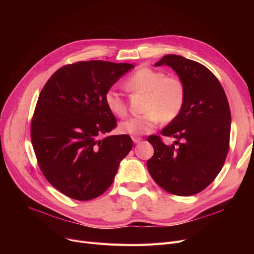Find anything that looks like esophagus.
Listing matches in <instances>:
<instances>
[{
  "label": "esophagus",
  "instance_id": "1",
  "mask_svg": "<svg viewBox=\"0 0 254 254\" xmlns=\"http://www.w3.org/2000/svg\"><path fill=\"white\" fill-rule=\"evenodd\" d=\"M131 139H132V142H134V143H139V142H141V141H142V138H140V137H136V136H132V137H131Z\"/></svg>",
  "mask_w": 254,
  "mask_h": 254
}]
</instances>
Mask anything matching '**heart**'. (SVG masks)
Instances as JSON below:
<instances>
[{"mask_svg":"<svg viewBox=\"0 0 254 254\" xmlns=\"http://www.w3.org/2000/svg\"><path fill=\"white\" fill-rule=\"evenodd\" d=\"M125 87L132 92L146 93L144 114L131 116L119 124V130L130 136H141L150 132L161 120L170 123L182 111L185 103V86L180 79L166 77L164 72L142 66L129 76ZM105 105L114 116L124 117L127 105L120 93L109 88L104 96Z\"/></svg>","mask_w":254,"mask_h":254,"instance_id":"b5f03b06","label":"heart"}]
</instances>
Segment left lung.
Segmentation results:
<instances>
[{"instance_id":"left-lung-1","label":"left lung","mask_w":254,"mask_h":254,"mask_svg":"<svg viewBox=\"0 0 254 254\" xmlns=\"http://www.w3.org/2000/svg\"><path fill=\"white\" fill-rule=\"evenodd\" d=\"M155 65H169L176 72L186 97L180 114L162 130L163 136L176 141L166 145L158 136L148 138L154 154L147 168L166 191L192 195L216 178L228 155L232 124L229 102L218 79L199 63L167 55Z\"/></svg>"}]
</instances>
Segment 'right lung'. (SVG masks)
<instances>
[{
	"instance_id": "1",
	"label": "right lung",
	"mask_w": 254,
	"mask_h": 254,
	"mask_svg": "<svg viewBox=\"0 0 254 254\" xmlns=\"http://www.w3.org/2000/svg\"><path fill=\"white\" fill-rule=\"evenodd\" d=\"M132 68L104 61L66 64L40 93L31 126L33 147L43 175L64 195L88 201L104 193L131 150L127 135L100 137L116 127L105 93Z\"/></svg>"
}]
</instances>
